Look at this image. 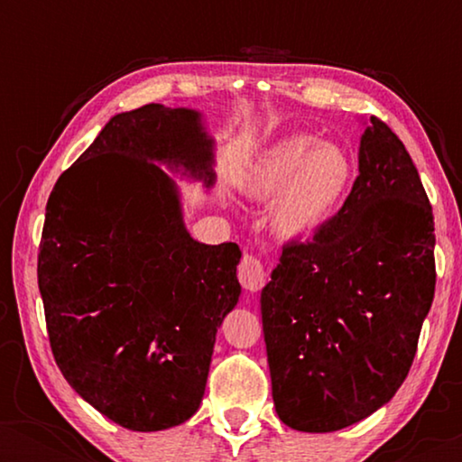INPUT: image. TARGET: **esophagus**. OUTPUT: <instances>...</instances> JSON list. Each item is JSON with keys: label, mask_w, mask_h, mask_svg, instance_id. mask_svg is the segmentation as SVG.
<instances>
[{"label": "esophagus", "mask_w": 462, "mask_h": 462, "mask_svg": "<svg viewBox=\"0 0 462 462\" xmlns=\"http://www.w3.org/2000/svg\"><path fill=\"white\" fill-rule=\"evenodd\" d=\"M237 277L244 290H248V292H258V290L263 288L264 280H267V273H264L263 263L258 261V258L244 256L242 263H239Z\"/></svg>", "instance_id": "1"}]
</instances>
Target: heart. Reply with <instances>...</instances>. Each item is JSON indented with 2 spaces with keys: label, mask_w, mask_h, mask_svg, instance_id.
<instances>
[{
  "label": "heart",
  "mask_w": 462,
  "mask_h": 462,
  "mask_svg": "<svg viewBox=\"0 0 462 462\" xmlns=\"http://www.w3.org/2000/svg\"><path fill=\"white\" fill-rule=\"evenodd\" d=\"M356 179L357 163L349 149L299 132L258 151L245 163L239 189L254 201L271 199L269 229L292 242L324 229L343 210Z\"/></svg>",
  "instance_id": "heart-1"
}]
</instances>
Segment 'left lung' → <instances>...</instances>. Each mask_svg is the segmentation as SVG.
<instances>
[{
	"mask_svg": "<svg viewBox=\"0 0 462 462\" xmlns=\"http://www.w3.org/2000/svg\"><path fill=\"white\" fill-rule=\"evenodd\" d=\"M357 160L343 210L307 244L283 245L261 292L273 403L296 431H338L391 402L433 302V212L419 170L376 117Z\"/></svg>",
	"mask_w": 462,
	"mask_h": 462,
	"instance_id": "1",
	"label": "left lung"
}]
</instances>
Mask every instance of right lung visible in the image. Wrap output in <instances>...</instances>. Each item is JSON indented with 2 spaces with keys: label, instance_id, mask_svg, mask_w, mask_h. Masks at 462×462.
<instances>
[{
  "label": "right lung",
  "instance_id": "right-lung-1",
  "mask_svg": "<svg viewBox=\"0 0 462 462\" xmlns=\"http://www.w3.org/2000/svg\"><path fill=\"white\" fill-rule=\"evenodd\" d=\"M214 149L201 111L144 105L113 116L50 193L37 258L50 346L75 393L130 431L198 412L242 294L239 245L193 239L165 172L210 191Z\"/></svg>",
  "mask_w": 462,
  "mask_h": 462
}]
</instances>
